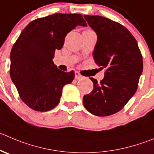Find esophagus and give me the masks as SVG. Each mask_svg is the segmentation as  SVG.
Wrapping results in <instances>:
<instances>
[{
	"instance_id": "obj_1",
	"label": "esophagus",
	"mask_w": 154,
	"mask_h": 154,
	"mask_svg": "<svg viewBox=\"0 0 154 154\" xmlns=\"http://www.w3.org/2000/svg\"><path fill=\"white\" fill-rule=\"evenodd\" d=\"M83 77V76H82L81 74L78 72V71H76L75 72V79L76 80H80V79H82Z\"/></svg>"
}]
</instances>
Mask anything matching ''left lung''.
Wrapping results in <instances>:
<instances>
[{"label":"left lung","mask_w":154,"mask_h":154,"mask_svg":"<svg viewBox=\"0 0 154 154\" xmlns=\"http://www.w3.org/2000/svg\"><path fill=\"white\" fill-rule=\"evenodd\" d=\"M84 18L98 36L94 60L105 72L100 82L90 77L93 90L83 96V105L95 116H110L121 110L136 92L142 55L135 37L121 24L100 16Z\"/></svg>","instance_id":"1"}]
</instances>
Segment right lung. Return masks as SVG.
<instances>
[{
    "instance_id": "add662e5",
    "label": "right lung",
    "mask_w": 154,
    "mask_h": 154,
    "mask_svg": "<svg viewBox=\"0 0 154 154\" xmlns=\"http://www.w3.org/2000/svg\"><path fill=\"white\" fill-rule=\"evenodd\" d=\"M77 25L86 26L80 14L56 13L30 22L13 44L10 74L21 99L30 108L48 111L60 101L62 88L74 78L53 63L65 36Z\"/></svg>"
}]
</instances>
